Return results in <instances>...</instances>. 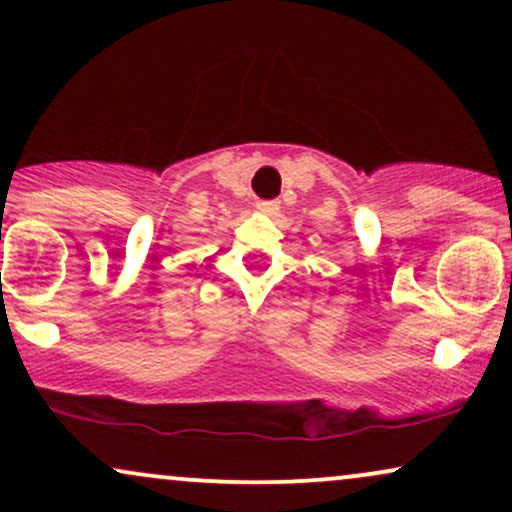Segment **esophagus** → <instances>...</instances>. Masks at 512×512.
I'll return each mask as SVG.
<instances>
[{"mask_svg": "<svg viewBox=\"0 0 512 512\" xmlns=\"http://www.w3.org/2000/svg\"><path fill=\"white\" fill-rule=\"evenodd\" d=\"M255 207L257 211H262V214H276V211H279V202H276V199H260Z\"/></svg>", "mask_w": 512, "mask_h": 512, "instance_id": "1", "label": "esophagus"}]
</instances>
